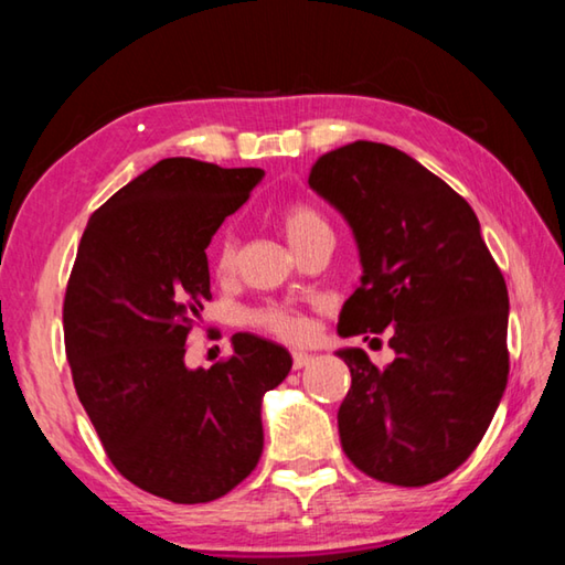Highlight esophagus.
Segmentation results:
<instances>
[{
	"label": "esophagus",
	"instance_id": "1",
	"mask_svg": "<svg viewBox=\"0 0 565 565\" xmlns=\"http://www.w3.org/2000/svg\"><path fill=\"white\" fill-rule=\"evenodd\" d=\"M291 361H294V369H303V366H309L313 356H311V353H306V351H294Z\"/></svg>",
	"mask_w": 565,
	"mask_h": 565
}]
</instances>
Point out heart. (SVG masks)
I'll list each match as a JSON object with an SVG mask.
<instances>
[{
	"mask_svg": "<svg viewBox=\"0 0 565 565\" xmlns=\"http://www.w3.org/2000/svg\"><path fill=\"white\" fill-rule=\"evenodd\" d=\"M284 228H286V236H289L291 246H296L303 236H309L311 232H319V228H329V224H327V218H323L313 206L291 204L284 212ZM212 266H214V274L222 276V279L234 274L236 238L232 232H224L222 236H218L214 254H212ZM246 323L264 333H271V337H276V339L291 341V343L306 341L311 333V319L306 317L303 311L294 309V306H286V303H264V306H259V309H252L246 313Z\"/></svg>",
	"mask_w": 565,
	"mask_h": 565,
	"instance_id": "1",
	"label": "heart"
}]
</instances>
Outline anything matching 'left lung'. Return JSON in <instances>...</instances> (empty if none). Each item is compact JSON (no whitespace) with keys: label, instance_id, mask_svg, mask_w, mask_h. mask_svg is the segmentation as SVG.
Segmentation results:
<instances>
[{"label":"left lung","instance_id":"1","mask_svg":"<svg viewBox=\"0 0 565 565\" xmlns=\"http://www.w3.org/2000/svg\"><path fill=\"white\" fill-rule=\"evenodd\" d=\"M309 186L356 236L361 286L339 333L391 331L396 359L339 356L351 388L339 408L349 461L394 486L434 483L476 451L509 381V289L463 196L376 141L317 159Z\"/></svg>","mask_w":565,"mask_h":565}]
</instances>
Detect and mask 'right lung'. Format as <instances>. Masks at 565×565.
I'll use <instances>...</instances> for the list:
<instances>
[{"instance_id":"obj_1","label":"right lung","mask_w":565,"mask_h":565,"mask_svg":"<svg viewBox=\"0 0 565 565\" xmlns=\"http://www.w3.org/2000/svg\"><path fill=\"white\" fill-rule=\"evenodd\" d=\"M262 177L161 159L92 214L76 248L62 311L76 396L114 468L159 499L236 489L262 458V396L291 371L289 351L254 333L212 369L184 363L212 301L206 246Z\"/></svg>"}]
</instances>
